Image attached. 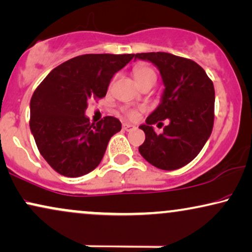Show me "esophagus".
<instances>
[{"mask_svg":"<svg viewBox=\"0 0 252 252\" xmlns=\"http://www.w3.org/2000/svg\"><path fill=\"white\" fill-rule=\"evenodd\" d=\"M123 130H126V131H131V130H135L136 126H132V124L130 123H123Z\"/></svg>","mask_w":252,"mask_h":252,"instance_id":"34e87169","label":"esophagus"}]
</instances>
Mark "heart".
<instances>
[{
  "mask_svg": "<svg viewBox=\"0 0 252 252\" xmlns=\"http://www.w3.org/2000/svg\"><path fill=\"white\" fill-rule=\"evenodd\" d=\"M133 76H135L136 81L138 82V85L142 86L145 84H155L156 82V73L154 69L146 65L137 66L133 69ZM123 113L126 114V116L130 120H136L138 119L139 114H141V109H137V108H123Z\"/></svg>",
  "mask_w": 252,
  "mask_h": 252,
  "instance_id": "obj_1",
  "label": "heart"
}]
</instances>
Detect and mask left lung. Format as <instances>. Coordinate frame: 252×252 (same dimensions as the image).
I'll return each instance as SVG.
<instances>
[{
	"label": "left lung",
	"mask_w": 252,
	"mask_h": 252,
	"mask_svg": "<svg viewBox=\"0 0 252 252\" xmlns=\"http://www.w3.org/2000/svg\"><path fill=\"white\" fill-rule=\"evenodd\" d=\"M135 58L149 60L160 71L165 85L163 100L139 126L145 141L139 154L160 170L185 166L199 155L214 126L215 91L205 69L193 60L166 52L136 53ZM170 122L163 134L152 124Z\"/></svg>",
	"instance_id": "1"
}]
</instances>
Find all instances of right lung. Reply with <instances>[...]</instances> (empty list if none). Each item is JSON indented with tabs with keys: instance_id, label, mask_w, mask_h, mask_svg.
<instances>
[{
	"instance_id": "obj_1",
	"label": "right lung",
	"mask_w": 252,
	"mask_h": 252,
	"mask_svg": "<svg viewBox=\"0 0 252 252\" xmlns=\"http://www.w3.org/2000/svg\"><path fill=\"white\" fill-rule=\"evenodd\" d=\"M135 55H82L52 69L30 102V129L47 164L69 178L85 176L102 160L108 142L122 124L106 116L91 123L85 116L91 98L106 96L117 71Z\"/></svg>"
}]
</instances>
